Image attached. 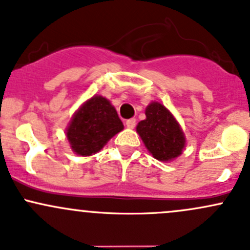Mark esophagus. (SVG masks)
I'll return each instance as SVG.
<instances>
[{
    "label": "esophagus",
    "mask_w": 250,
    "mask_h": 250,
    "mask_svg": "<svg viewBox=\"0 0 250 250\" xmlns=\"http://www.w3.org/2000/svg\"><path fill=\"white\" fill-rule=\"evenodd\" d=\"M125 125H126V127H127V128H133L136 126V119L126 120Z\"/></svg>",
    "instance_id": "esophagus-1"
}]
</instances>
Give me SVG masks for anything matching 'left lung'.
<instances>
[{"instance_id": "1", "label": "left lung", "mask_w": 250, "mask_h": 250, "mask_svg": "<svg viewBox=\"0 0 250 250\" xmlns=\"http://www.w3.org/2000/svg\"><path fill=\"white\" fill-rule=\"evenodd\" d=\"M136 131L149 153L156 160L168 163L182 155L187 138L176 117L160 102L153 101L146 108V119Z\"/></svg>"}]
</instances>
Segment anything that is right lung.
<instances>
[{"label":"right lung","instance_id":"1","mask_svg":"<svg viewBox=\"0 0 250 250\" xmlns=\"http://www.w3.org/2000/svg\"><path fill=\"white\" fill-rule=\"evenodd\" d=\"M123 130L124 125L109 100L94 95L74 112L65 132L74 154L91 156Z\"/></svg>","mask_w":250,"mask_h":250}]
</instances>
